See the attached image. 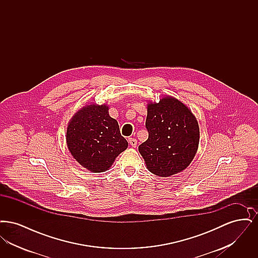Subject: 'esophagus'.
Masks as SVG:
<instances>
[{
    "label": "esophagus",
    "mask_w": 258,
    "mask_h": 258,
    "mask_svg": "<svg viewBox=\"0 0 258 258\" xmlns=\"http://www.w3.org/2000/svg\"><path fill=\"white\" fill-rule=\"evenodd\" d=\"M128 142H130V144H131L133 147H136L137 140H136L135 138H128Z\"/></svg>",
    "instance_id": "esophagus-1"
}]
</instances>
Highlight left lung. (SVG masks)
Segmentation results:
<instances>
[{
    "mask_svg": "<svg viewBox=\"0 0 258 258\" xmlns=\"http://www.w3.org/2000/svg\"><path fill=\"white\" fill-rule=\"evenodd\" d=\"M149 137L138 150L148 170L160 177L183 171L194 160L199 144L196 117L184 103L171 97L149 103Z\"/></svg>",
    "mask_w": 258,
    "mask_h": 258,
    "instance_id": "8db88e82",
    "label": "left lung"
}]
</instances>
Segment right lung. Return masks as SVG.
<instances>
[{"label":"right lung","instance_id":"1","mask_svg":"<svg viewBox=\"0 0 258 258\" xmlns=\"http://www.w3.org/2000/svg\"><path fill=\"white\" fill-rule=\"evenodd\" d=\"M67 144L73 157L88 170H107L116 157L127 148L118 122L108 107L91 104L78 111L67 130Z\"/></svg>","mask_w":258,"mask_h":258}]
</instances>
